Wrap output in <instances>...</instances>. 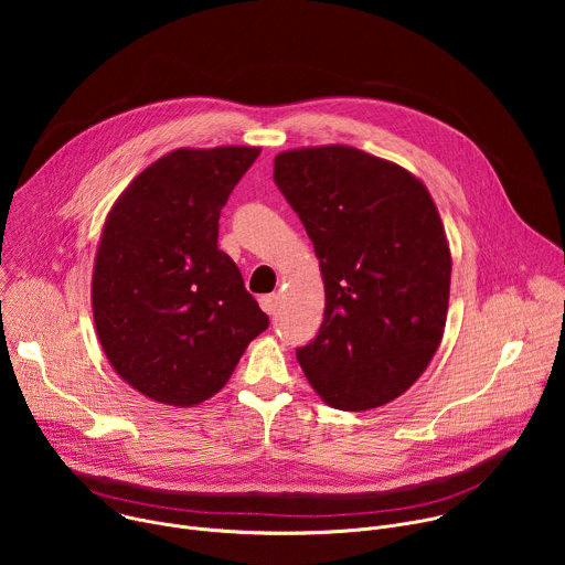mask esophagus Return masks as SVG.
<instances>
[{
    "label": "esophagus",
    "instance_id": "obj_1",
    "mask_svg": "<svg viewBox=\"0 0 565 565\" xmlns=\"http://www.w3.org/2000/svg\"><path fill=\"white\" fill-rule=\"evenodd\" d=\"M277 303H279V297H277V295H264V297L259 299V306H262L264 312H268V315H275Z\"/></svg>",
    "mask_w": 565,
    "mask_h": 565
}]
</instances>
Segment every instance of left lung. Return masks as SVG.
<instances>
[{"label":"left lung","instance_id":"1","mask_svg":"<svg viewBox=\"0 0 565 565\" xmlns=\"http://www.w3.org/2000/svg\"><path fill=\"white\" fill-rule=\"evenodd\" d=\"M275 183L319 259L327 308L297 362L327 405L384 407L436 355L447 321L451 253L420 179L349 145L275 156Z\"/></svg>","mask_w":565,"mask_h":565}]
</instances>
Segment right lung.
<instances>
[{"label":"right lung","instance_id":"right-lung-1","mask_svg":"<svg viewBox=\"0 0 565 565\" xmlns=\"http://www.w3.org/2000/svg\"><path fill=\"white\" fill-rule=\"evenodd\" d=\"M259 147H181L145 168L107 214L92 308L114 371L145 397L194 407L218 393L268 315L216 246L230 192Z\"/></svg>","mask_w":565,"mask_h":565}]
</instances>
